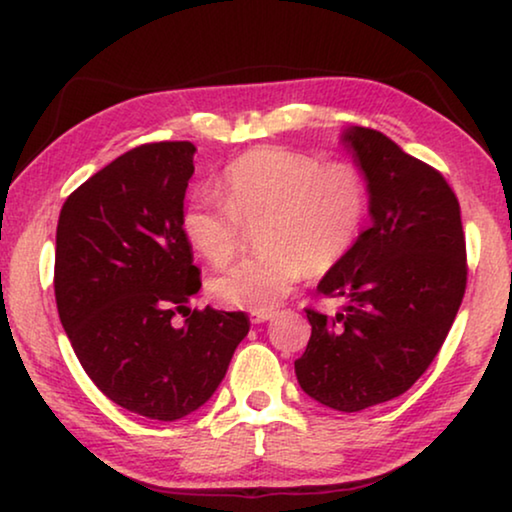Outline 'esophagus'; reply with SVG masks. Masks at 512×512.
I'll use <instances>...</instances> for the list:
<instances>
[{
  "label": "esophagus",
  "instance_id": "1",
  "mask_svg": "<svg viewBox=\"0 0 512 512\" xmlns=\"http://www.w3.org/2000/svg\"><path fill=\"white\" fill-rule=\"evenodd\" d=\"M273 315H276V311H253V313H250V320H253L255 325H262V322L271 320Z\"/></svg>",
  "mask_w": 512,
  "mask_h": 512
}]
</instances>
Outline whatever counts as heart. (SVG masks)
Listing matches in <instances>:
<instances>
[{
  "label": "heart",
  "instance_id": "heart-1",
  "mask_svg": "<svg viewBox=\"0 0 512 512\" xmlns=\"http://www.w3.org/2000/svg\"><path fill=\"white\" fill-rule=\"evenodd\" d=\"M224 194L197 190L183 215L187 239L213 266L241 246L243 225L266 222L264 255L213 278L220 304L271 311L308 273H325L357 246L369 218V185L350 162H322L290 148H257L225 171Z\"/></svg>",
  "mask_w": 512,
  "mask_h": 512
}]
</instances>
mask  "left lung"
Segmentation results:
<instances>
[{
	"label": "left lung",
	"mask_w": 512,
	"mask_h": 512,
	"mask_svg": "<svg viewBox=\"0 0 512 512\" xmlns=\"http://www.w3.org/2000/svg\"><path fill=\"white\" fill-rule=\"evenodd\" d=\"M369 185L371 227L320 280L341 297L334 318L306 308L311 341L294 362L308 397L341 413L378 406L413 387L455 322L466 290V241L459 201L429 164L369 127H348Z\"/></svg>",
	"instance_id": "8db88e82"
}]
</instances>
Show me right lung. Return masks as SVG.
<instances>
[{
  "label": "right lung",
  "instance_id": "right-lung-1",
  "mask_svg": "<svg viewBox=\"0 0 512 512\" xmlns=\"http://www.w3.org/2000/svg\"><path fill=\"white\" fill-rule=\"evenodd\" d=\"M190 141L143 143L64 201L55 301L92 383L148 420L174 422L213 397L250 329L246 313H190L199 269L183 229ZM176 312L191 315L181 328Z\"/></svg>",
  "mask_w": 512,
  "mask_h": 512
}]
</instances>
